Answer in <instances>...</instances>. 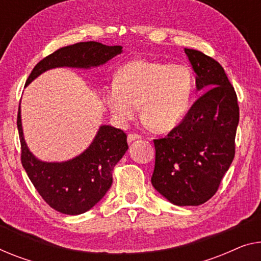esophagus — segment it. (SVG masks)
I'll return each instance as SVG.
<instances>
[{"label": "esophagus", "mask_w": 261, "mask_h": 261, "mask_svg": "<svg viewBox=\"0 0 261 261\" xmlns=\"http://www.w3.org/2000/svg\"><path fill=\"white\" fill-rule=\"evenodd\" d=\"M142 136L137 135V134H129L127 135V142L132 143L134 141H137V139H141Z\"/></svg>", "instance_id": "esophagus-1"}]
</instances>
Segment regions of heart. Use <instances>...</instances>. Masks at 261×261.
I'll return each mask as SVG.
<instances>
[{
	"instance_id": "heart-1",
	"label": "heart",
	"mask_w": 261,
	"mask_h": 261,
	"mask_svg": "<svg viewBox=\"0 0 261 261\" xmlns=\"http://www.w3.org/2000/svg\"><path fill=\"white\" fill-rule=\"evenodd\" d=\"M194 88L193 75L184 64L135 60L117 72L103 90V102L112 117L126 124L142 115L154 131L173 129L189 110Z\"/></svg>"
}]
</instances>
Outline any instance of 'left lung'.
Returning <instances> with one entry per match:
<instances>
[{
	"instance_id": "left-lung-1",
	"label": "left lung",
	"mask_w": 261,
	"mask_h": 261,
	"mask_svg": "<svg viewBox=\"0 0 261 261\" xmlns=\"http://www.w3.org/2000/svg\"><path fill=\"white\" fill-rule=\"evenodd\" d=\"M196 72L197 90H206L179 125L154 139L153 188L170 203L198 206L215 196L236 152L239 107L234 88L212 57L185 49Z\"/></svg>"
}]
</instances>
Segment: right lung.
<instances>
[{"mask_svg": "<svg viewBox=\"0 0 261 261\" xmlns=\"http://www.w3.org/2000/svg\"><path fill=\"white\" fill-rule=\"evenodd\" d=\"M122 53L120 45L99 42H80L64 46L35 65L25 82L54 68L90 69L106 64ZM17 129L21 142V162L29 179L50 207L64 215H81L93 207L106 196L112 184V171L126 150V135L120 129L102 125L84 152L67 162H42L30 152L23 137L21 107Z\"/></svg>", "mask_w": 261, "mask_h": 261, "instance_id": "right-lung-1", "label": "right lung"}]
</instances>
